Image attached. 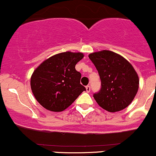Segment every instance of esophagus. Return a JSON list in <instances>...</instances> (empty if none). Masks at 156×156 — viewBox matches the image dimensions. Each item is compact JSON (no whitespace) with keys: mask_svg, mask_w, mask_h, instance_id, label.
<instances>
[{"mask_svg":"<svg viewBox=\"0 0 156 156\" xmlns=\"http://www.w3.org/2000/svg\"><path fill=\"white\" fill-rule=\"evenodd\" d=\"M86 91H87V92H89L90 90H91V87H90V86H87L86 87Z\"/></svg>","mask_w":156,"mask_h":156,"instance_id":"1","label":"esophagus"}]
</instances>
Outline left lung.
Returning <instances> with one entry per match:
<instances>
[{"label": "left lung", "mask_w": 156, "mask_h": 156, "mask_svg": "<svg viewBox=\"0 0 156 156\" xmlns=\"http://www.w3.org/2000/svg\"><path fill=\"white\" fill-rule=\"evenodd\" d=\"M89 58L101 82L100 91L93 94L96 102L113 113L128 107L139 88V78L132 65L122 56L109 50L93 52Z\"/></svg>", "instance_id": "left-lung-1"}]
</instances>
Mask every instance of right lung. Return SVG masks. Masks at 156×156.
I'll use <instances>...</instances> for the list:
<instances>
[{
	"label": "right lung",
	"instance_id": "1",
	"mask_svg": "<svg viewBox=\"0 0 156 156\" xmlns=\"http://www.w3.org/2000/svg\"><path fill=\"white\" fill-rule=\"evenodd\" d=\"M83 56L81 52H71L55 55L34 71L30 88L44 108L52 112L63 111L86 91L80 84L81 73L75 69Z\"/></svg>",
	"mask_w": 156,
	"mask_h": 156
}]
</instances>
